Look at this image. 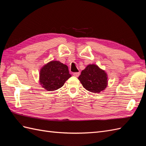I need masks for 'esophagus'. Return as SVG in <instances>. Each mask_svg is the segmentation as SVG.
Returning a JSON list of instances; mask_svg holds the SVG:
<instances>
[{
    "label": "esophagus",
    "mask_w": 146,
    "mask_h": 146,
    "mask_svg": "<svg viewBox=\"0 0 146 146\" xmlns=\"http://www.w3.org/2000/svg\"><path fill=\"white\" fill-rule=\"evenodd\" d=\"M73 76H74L76 77H78L79 76H80V72H74L73 73Z\"/></svg>",
    "instance_id": "1"
}]
</instances>
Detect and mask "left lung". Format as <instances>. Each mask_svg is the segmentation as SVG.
Masks as SVG:
<instances>
[{"instance_id":"left-lung-1","label":"left lung","mask_w":146,"mask_h":146,"mask_svg":"<svg viewBox=\"0 0 146 146\" xmlns=\"http://www.w3.org/2000/svg\"><path fill=\"white\" fill-rule=\"evenodd\" d=\"M78 79L86 90L94 93L104 91L108 85L107 73L96 64L88 65Z\"/></svg>"}]
</instances>
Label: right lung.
<instances>
[{
  "instance_id": "right-lung-1",
  "label": "right lung",
  "mask_w": 146,
  "mask_h": 146,
  "mask_svg": "<svg viewBox=\"0 0 146 146\" xmlns=\"http://www.w3.org/2000/svg\"><path fill=\"white\" fill-rule=\"evenodd\" d=\"M70 77L67 65L59 61H51L41 69L39 83L47 91H53L62 87Z\"/></svg>"
}]
</instances>
